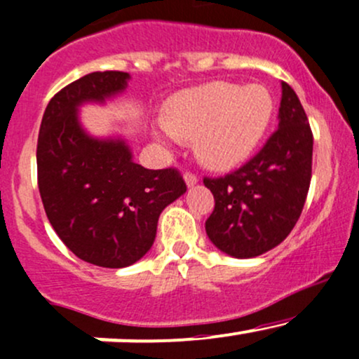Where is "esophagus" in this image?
I'll use <instances>...</instances> for the list:
<instances>
[{"label":"esophagus","instance_id":"34e87169","mask_svg":"<svg viewBox=\"0 0 359 359\" xmlns=\"http://www.w3.org/2000/svg\"><path fill=\"white\" fill-rule=\"evenodd\" d=\"M184 180H186V184L189 187H192L198 184V175H194V173H191V172H186L184 173Z\"/></svg>","mask_w":359,"mask_h":359}]
</instances>
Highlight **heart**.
Returning a JSON list of instances; mask_svg holds the SVG:
<instances>
[{
    "label": "heart",
    "instance_id": "obj_1",
    "mask_svg": "<svg viewBox=\"0 0 359 359\" xmlns=\"http://www.w3.org/2000/svg\"><path fill=\"white\" fill-rule=\"evenodd\" d=\"M163 114L165 121L153 126L161 147L172 148L179 137L194 141L204 165L228 170L259 147L273 119L274 97L259 83L212 81L172 95Z\"/></svg>",
    "mask_w": 359,
    "mask_h": 359
}]
</instances>
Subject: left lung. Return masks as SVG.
<instances>
[{
	"label": "left lung",
	"instance_id": "1",
	"mask_svg": "<svg viewBox=\"0 0 359 359\" xmlns=\"http://www.w3.org/2000/svg\"><path fill=\"white\" fill-rule=\"evenodd\" d=\"M279 128L257 155L223 177H204L215 196L208 237L231 257L274 249L300 218L312 179L313 135L300 98L281 83Z\"/></svg>",
	"mask_w": 359,
	"mask_h": 359
}]
</instances>
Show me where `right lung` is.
I'll list each match as a JSON object with an SVG mask.
<instances>
[{
	"mask_svg": "<svg viewBox=\"0 0 359 359\" xmlns=\"http://www.w3.org/2000/svg\"><path fill=\"white\" fill-rule=\"evenodd\" d=\"M129 74L95 71L50 98L37 141V184L57 237L81 261L128 267L151 249L160 212L187 191L177 168L148 170L122 140H95L78 107L122 92Z\"/></svg>",
	"mask_w": 359,
	"mask_h": 359,
	"instance_id": "right-lung-1",
	"label": "right lung"
}]
</instances>
